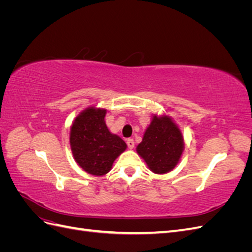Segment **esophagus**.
I'll use <instances>...</instances> for the list:
<instances>
[{
  "label": "esophagus",
  "mask_w": 252,
  "mask_h": 252,
  "mask_svg": "<svg viewBox=\"0 0 252 252\" xmlns=\"http://www.w3.org/2000/svg\"><path fill=\"white\" fill-rule=\"evenodd\" d=\"M127 145H128V148L129 149H133V147H134V141H133V139H128L127 140Z\"/></svg>",
  "instance_id": "obj_1"
}]
</instances>
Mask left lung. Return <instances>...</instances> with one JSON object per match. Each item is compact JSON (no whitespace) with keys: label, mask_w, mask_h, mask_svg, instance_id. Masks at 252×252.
<instances>
[{"label":"left lung","mask_w":252,"mask_h":252,"mask_svg":"<svg viewBox=\"0 0 252 252\" xmlns=\"http://www.w3.org/2000/svg\"><path fill=\"white\" fill-rule=\"evenodd\" d=\"M184 147V138L178 124L167 114H154L136 152L149 170L165 174L179 164Z\"/></svg>","instance_id":"left-lung-1"}]
</instances>
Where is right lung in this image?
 <instances>
[{
	"label": "right lung",
	"mask_w": 252,
	"mask_h": 252,
	"mask_svg": "<svg viewBox=\"0 0 252 252\" xmlns=\"http://www.w3.org/2000/svg\"><path fill=\"white\" fill-rule=\"evenodd\" d=\"M107 110L90 106L81 111L70 127L69 142L74 161L89 174L102 177L108 173L116 158L127 145L113 134L105 123Z\"/></svg>",
	"instance_id": "add662e5"
}]
</instances>
